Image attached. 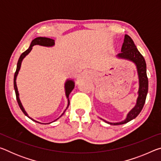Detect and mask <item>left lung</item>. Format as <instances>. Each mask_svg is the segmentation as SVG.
Returning a JSON list of instances; mask_svg holds the SVG:
<instances>
[{
    "mask_svg": "<svg viewBox=\"0 0 161 161\" xmlns=\"http://www.w3.org/2000/svg\"><path fill=\"white\" fill-rule=\"evenodd\" d=\"M119 58L128 59L131 61L135 64L137 69L138 77V83H139V87L138 91V98L136 100V103L135 107L128 113L126 119L121 122H116V123H112L108 122L106 120L102 119L103 121L110 125H121L128 123L131 120L134 119L136 116L142 110L146 102V96L148 94V80L146 74V64L145 59H144L142 54L138 50L137 47L135 45L133 40L128 35H125L123 45L121 47V53L116 55Z\"/></svg>",
    "mask_w": 161,
    "mask_h": 161,
    "instance_id": "8db88e82",
    "label": "left lung"
}]
</instances>
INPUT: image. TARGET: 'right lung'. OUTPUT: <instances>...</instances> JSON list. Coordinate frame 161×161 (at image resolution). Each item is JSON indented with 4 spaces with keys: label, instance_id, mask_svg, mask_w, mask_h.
Here are the masks:
<instances>
[{
    "label": "right lung",
    "instance_id": "right-lung-1",
    "mask_svg": "<svg viewBox=\"0 0 161 161\" xmlns=\"http://www.w3.org/2000/svg\"><path fill=\"white\" fill-rule=\"evenodd\" d=\"M41 45V46H44V47H53V46L54 45V40L51 39V38H48V37H38L35 38V39L32 40L31 42V44L30 45L29 48L26 51L24 52L23 53L21 54V55L20 57V58H19L18 61V64H17V68H16V71H15V75H14V89H15V95H16V99H17V102L18 103V105L19 107H20V109L23 111V114H25V116H27L28 117L29 119H31L32 121H35V122H37V123H39V124H42V123H40L39 121H37L36 120L33 119L31 117H30L28 116V114H27V112L25 110V108H23V105H22V103L20 100V98H19V93H18V87H17V84H16V78H17V76L18 75V72L19 71H20V67H21V63L22 62H23V59L25 58V57L28 55V54L31 53V51L32 50V47H33L34 45ZM75 88V81L72 80H67L66 81V82L64 84V89H65V94H66V97L67 99V107L66 108V109L64 110V111L63 113L62 114V115L59 117V118L57 119L56 120H54V121H57V120L59 119L60 117L63 115L64 113L65 112V111L67 110V108L69 107V94L71 93V92L73 90V89ZM52 123V122H51ZM51 123H48V124H51Z\"/></svg>",
    "mask_w": 161,
    "mask_h": 161
}]
</instances>
